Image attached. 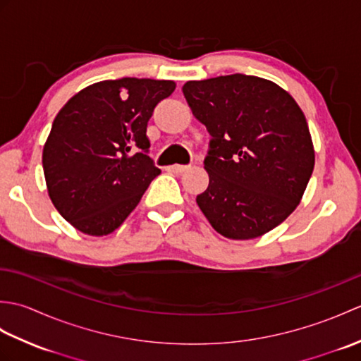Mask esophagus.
Returning <instances> with one entry per match:
<instances>
[{
	"label": "esophagus",
	"mask_w": 361,
	"mask_h": 361,
	"mask_svg": "<svg viewBox=\"0 0 361 361\" xmlns=\"http://www.w3.org/2000/svg\"><path fill=\"white\" fill-rule=\"evenodd\" d=\"M189 169V166H181V164H173V166H171L169 167V171H171L172 173H175V175H181V173H185L186 171Z\"/></svg>",
	"instance_id": "obj_1"
}]
</instances>
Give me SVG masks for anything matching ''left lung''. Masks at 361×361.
I'll list each match as a JSON object with an SVG mask.
<instances>
[{"label":"left lung","mask_w":361,"mask_h":361,"mask_svg":"<svg viewBox=\"0 0 361 361\" xmlns=\"http://www.w3.org/2000/svg\"><path fill=\"white\" fill-rule=\"evenodd\" d=\"M212 136L209 186L197 204L226 239L250 240L281 225L301 203L315 167L307 121L278 83L231 74L183 87Z\"/></svg>","instance_id":"8db88e82"}]
</instances>
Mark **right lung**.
Returning a JSON list of instances; mask_svg holds the SVG:
<instances>
[{"mask_svg": "<svg viewBox=\"0 0 361 361\" xmlns=\"http://www.w3.org/2000/svg\"><path fill=\"white\" fill-rule=\"evenodd\" d=\"M173 80L124 78L80 90L57 113L43 145L52 204L87 235L111 234L161 173L147 155V122Z\"/></svg>", "mask_w": 361, "mask_h": 361, "instance_id": "right-lung-1", "label": "right lung"}]
</instances>
